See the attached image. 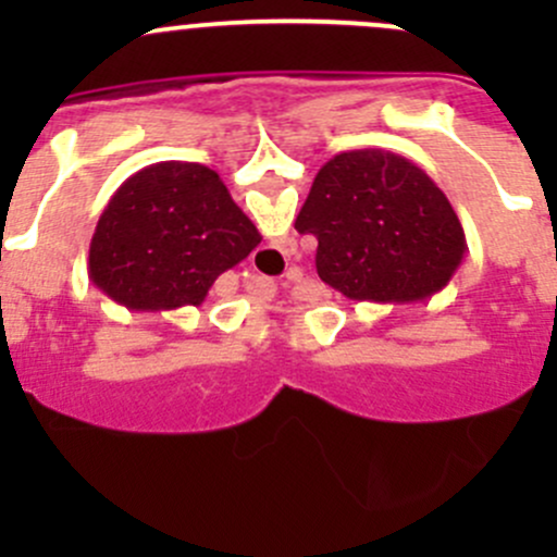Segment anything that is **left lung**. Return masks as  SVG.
Listing matches in <instances>:
<instances>
[{
    "label": "left lung",
    "mask_w": 557,
    "mask_h": 557,
    "mask_svg": "<svg viewBox=\"0 0 557 557\" xmlns=\"http://www.w3.org/2000/svg\"><path fill=\"white\" fill-rule=\"evenodd\" d=\"M318 239L320 280L352 301L414 305L453 280L466 234L440 185L391 150L363 148L320 166L296 218Z\"/></svg>",
    "instance_id": "obj_1"
}]
</instances>
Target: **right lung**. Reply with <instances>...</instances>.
<instances>
[{
  "mask_svg": "<svg viewBox=\"0 0 557 557\" xmlns=\"http://www.w3.org/2000/svg\"><path fill=\"white\" fill-rule=\"evenodd\" d=\"M261 243L205 164L161 161L107 201L88 250L94 285L128 310L199 307L212 283Z\"/></svg>",
  "mask_w": 557,
  "mask_h": 557,
  "instance_id": "obj_1",
  "label": "right lung"
}]
</instances>
